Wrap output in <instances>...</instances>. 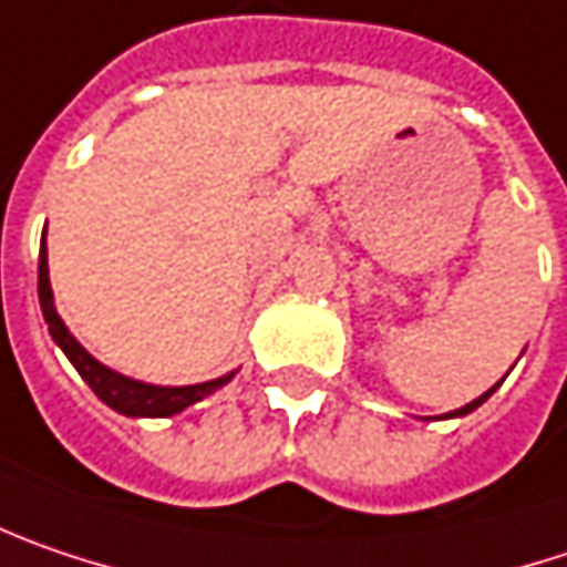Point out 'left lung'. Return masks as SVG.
Instances as JSON below:
<instances>
[{
  "label": "left lung",
  "mask_w": 567,
  "mask_h": 567,
  "mask_svg": "<svg viewBox=\"0 0 567 567\" xmlns=\"http://www.w3.org/2000/svg\"><path fill=\"white\" fill-rule=\"evenodd\" d=\"M501 382H504V379H501ZM497 382V384H501ZM497 384H494V388H491V391H484L482 398H475V401H472V404H465V408H458V411H450V414H443V420H446V416H465V414H472V411H475V408H482L484 401H487V398H491V394H494V391H497Z\"/></svg>",
  "instance_id": "left-lung-1"
}]
</instances>
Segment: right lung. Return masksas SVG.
<instances>
[{"label":"right lung","mask_w":567,"mask_h":567,"mask_svg":"<svg viewBox=\"0 0 567 567\" xmlns=\"http://www.w3.org/2000/svg\"><path fill=\"white\" fill-rule=\"evenodd\" d=\"M38 298H41V311H44V320H48V330H51L53 343L60 350L66 352V359L73 362V369L83 375V382L99 394L102 404H109L112 411L124 416H173L183 414L185 408L198 404L202 398L215 394L217 388L230 382L237 375L227 372L220 379H212V382H198V384H151V382H137V379H127L115 369L102 365L92 352L85 350L83 343L70 333V327L63 323V317L56 315L53 308V288H51V269H48V240H41V256H38Z\"/></svg>","instance_id":"obj_1"}]
</instances>
